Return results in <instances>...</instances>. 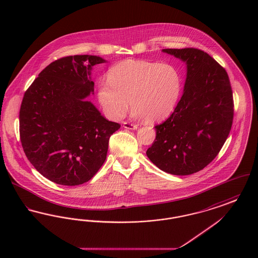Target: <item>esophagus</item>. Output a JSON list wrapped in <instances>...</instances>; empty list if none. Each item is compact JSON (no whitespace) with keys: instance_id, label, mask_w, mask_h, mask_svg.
I'll return each mask as SVG.
<instances>
[{"instance_id":"esophagus-1","label":"esophagus","mask_w":258,"mask_h":258,"mask_svg":"<svg viewBox=\"0 0 258 258\" xmlns=\"http://www.w3.org/2000/svg\"><path fill=\"white\" fill-rule=\"evenodd\" d=\"M123 127L124 128H128V130H136L138 127L137 124L133 123H128V122H123Z\"/></svg>"}]
</instances>
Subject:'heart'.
Listing matches in <instances>:
<instances>
[{
  "mask_svg": "<svg viewBox=\"0 0 258 258\" xmlns=\"http://www.w3.org/2000/svg\"><path fill=\"white\" fill-rule=\"evenodd\" d=\"M183 89L180 71L171 63L124 60L107 73V81L98 83V102L112 120H120L130 104L136 116L148 122L168 117L176 107Z\"/></svg>",
  "mask_w": 258,
  "mask_h": 258,
  "instance_id": "heart-1",
  "label": "heart"
}]
</instances>
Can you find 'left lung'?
<instances>
[{"label":"left lung","mask_w":258,"mask_h":258,"mask_svg":"<svg viewBox=\"0 0 258 258\" xmlns=\"http://www.w3.org/2000/svg\"><path fill=\"white\" fill-rule=\"evenodd\" d=\"M186 62L184 94L170 117L157 124L146 152L162 171L190 175L219 155L233 123V93L224 68L203 50L163 49Z\"/></svg>","instance_id":"8db88e82"}]
</instances>
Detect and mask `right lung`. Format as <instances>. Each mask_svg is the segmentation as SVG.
Segmentation results:
<instances>
[{
  "instance_id": "add662e5",
  "label": "right lung",
  "mask_w": 258,
  "mask_h": 258,
  "mask_svg": "<svg viewBox=\"0 0 258 258\" xmlns=\"http://www.w3.org/2000/svg\"><path fill=\"white\" fill-rule=\"evenodd\" d=\"M100 57L74 55L52 61L25 92L19 135L27 159L56 184L91 180L106 160L111 135L121 124L86 101L94 92L93 66Z\"/></svg>"
}]
</instances>
